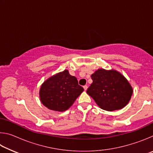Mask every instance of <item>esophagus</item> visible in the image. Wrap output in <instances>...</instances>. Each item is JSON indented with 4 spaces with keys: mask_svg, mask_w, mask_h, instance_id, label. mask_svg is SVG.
<instances>
[{
    "mask_svg": "<svg viewBox=\"0 0 153 153\" xmlns=\"http://www.w3.org/2000/svg\"><path fill=\"white\" fill-rule=\"evenodd\" d=\"M84 90H86L88 89V86H86V85L84 86Z\"/></svg>",
    "mask_w": 153,
    "mask_h": 153,
    "instance_id": "1",
    "label": "esophagus"
}]
</instances>
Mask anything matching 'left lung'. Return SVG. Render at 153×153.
Returning <instances> with one entry per match:
<instances>
[{"instance_id": "1", "label": "left lung", "mask_w": 153, "mask_h": 153, "mask_svg": "<svg viewBox=\"0 0 153 153\" xmlns=\"http://www.w3.org/2000/svg\"><path fill=\"white\" fill-rule=\"evenodd\" d=\"M92 84L86 92L102 109L113 111L128 104L133 90L124 76L115 70L98 69L92 76Z\"/></svg>"}]
</instances>
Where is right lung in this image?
Returning <instances> with one entry per match:
<instances>
[{"label": "right lung", "mask_w": 153, "mask_h": 153, "mask_svg": "<svg viewBox=\"0 0 153 153\" xmlns=\"http://www.w3.org/2000/svg\"><path fill=\"white\" fill-rule=\"evenodd\" d=\"M84 91L76 77L67 70L55 75L43 83L40 90V100L51 110L65 111L74 104Z\"/></svg>", "instance_id": "add662e5"}]
</instances>
